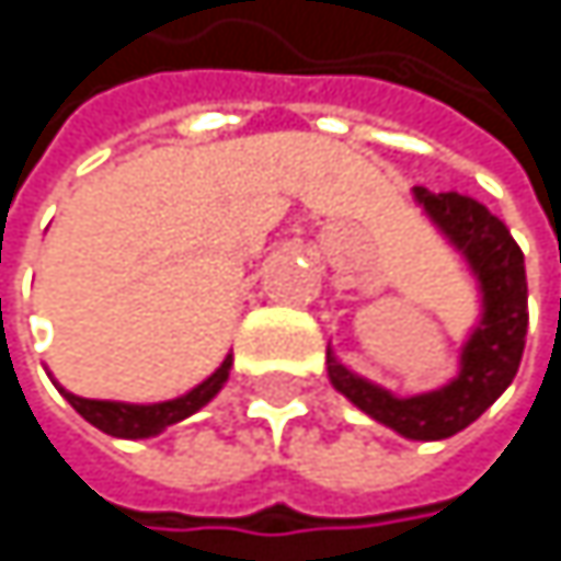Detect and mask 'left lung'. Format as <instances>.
<instances>
[{
	"instance_id": "8db88e82",
	"label": "left lung",
	"mask_w": 561,
	"mask_h": 561,
	"mask_svg": "<svg viewBox=\"0 0 561 561\" xmlns=\"http://www.w3.org/2000/svg\"><path fill=\"white\" fill-rule=\"evenodd\" d=\"M415 201L442 227V233L468 256L484 291V318L461 354V374L445 390L396 399L387 390L354 377L334 357H328L331 383L370 419L396 428L415 442H438L468 428L501 392L513 383L526 347V266L523 250L510 237L506 224L481 201L445 191L432 194L415 187Z\"/></svg>"
}]
</instances>
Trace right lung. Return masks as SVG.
<instances>
[{
    "label": "right lung",
    "instance_id": "add662e5",
    "mask_svg": "<svg viewBox=\"0 0 561 561\" xmlns=\"http://www.w3.org/2000/svg\"><path fill=\"white\" fill-rule=\"evenodd\" d=\"M230 377V357L191 392H184L181 399L171 402H156V405H126V402H106V399H80L73 392L60 390L67 396V402L100 432L116 435V438H149L159 435L162 428H169L174 422L187 419L191 412H197L204 402H210L217 390L227 383Z\"/></svg>",
    "mask_w": 561,
    "mask_h": 561
}]
</instances>
